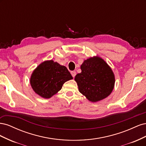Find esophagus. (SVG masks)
Instances as JSON below:
<instances>
[{
	"mask_svg": "<svg viewBox=\"0 0 146 146\" xmlns=\"http://www.w3.org/2000/svg\"><path fill=\"white\" fill-rule=\"evenodd\" d=\"M70 73H71V75H72V76L73 77H75V76H76V71H72Z\"/></svg>",
	"mask_w": 146,
	"mask_h": 146,
	"instance_id": "obj_1",
	"label": "esophagus"
}]
</instances>
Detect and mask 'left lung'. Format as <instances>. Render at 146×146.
Returning <instances> with one entry per match:
<instances>
[{
    "label": "left lung",
    "mask_w": 146,
    "mask_h": 146,
    "mask_svg": "<svg viewBox=\"0 0 146 146\" xmlns=\"http://www.w3.org/2000/svg\"><path fill=\"white\" fill-rule=\"evenodd\" d=\"M81 73L74 80L80 93L92 102L105 99L111 93L115 83V77L111 68L98 56L90 57L80 66Z\"/></svg>",
    "instance_id": "8db88e82"
}]
</instances>
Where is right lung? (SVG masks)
Listing matches in <instances>:
<instances>
[{"label":"right lung","mask_w":146,"mask_h":146,"mask_svg":"<svg viewBox=\"0 0 146 146\" xmlns=\"http://www.w3.org/2000/svg\"><path fill=\"white\" fill-rule=\"evenodd\" d=\"M73 78L68 69L53 60L39 64L31 75L30 83L35 92L41 98L49 99Z\"/></svg>","instance_id":"right-lung-1"}]
</instances>
